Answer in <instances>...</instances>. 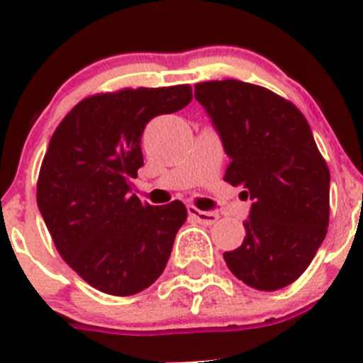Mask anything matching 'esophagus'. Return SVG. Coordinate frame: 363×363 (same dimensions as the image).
Listing matches in <instances>:
<instances>
[{
  "label": "esophagus",
  "instance_id": "34e87169",
  "mask_svg": "<svg viewBox=\"0 0 363 363\" xmlns=\"http://www.w3.org/2000/svg\"><path fill=\"white\" fill-rule=\"evenodd\" d=\"M188 212H189V216H191V218H195L196 221L202 223V225H214V223L219 219V216L214 214V212L200 211V208H196L195 205H189Z\"/></svg>",
  "mask_w": 363,
  "mask_h": 363
}]
</instances>
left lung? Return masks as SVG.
Returning <instances> with one entry per match:
<instances>
[{
    "label": "left lung",
    "instance_id": "obj_1",
    "mask_svg": "<svg viewBox=\"0 0 363 363\" xmlns=\"http://www.w3.org/2000/svg\"><path fill=\"white\" fill-rule=\"evenodd\" d=\"M230 156L225 181L252 200L246 237L223 255L259 291L298 279L327 235L330 172L303 113L270 89L235 79L195 84Z\"/></svg>",
    "mask_w": 363,
    "mask_h": 363
}]
</instances>
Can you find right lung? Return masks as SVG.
<instances>
[{
  "label": "right lung",
  "instance_id": "obj_1",
  "mask_svg": "<svg viewBox=\"0 0 363 363\" xmlns=\"http://www.w3.org/2000/svg\"><path fill=\"white\" fill-rule=\"evenodd\" d=\"M189 84L124 87L80 100L50 137L36 202L57 252L87 284L130 296L161 276L184 203H142L130 179L144 164L140 138L152 117L191 101Z\"/></svg>",
  "mask_w": 363,
  "mask_h": 363
}]
</instances>
